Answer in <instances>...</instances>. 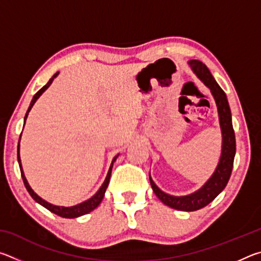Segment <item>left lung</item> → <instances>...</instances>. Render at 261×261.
<instances>
[{"label": "left lung", "mask_w": 261, "mask_h": 261, "mask_svg": "<svg viewBox=\"0 0 261 261\" xmlns=\"http://www.w3.org/2000/svg\"><path fill=\"white\" fill-rule=\"evenodd\" d=\"M188 63L194 74L205 84L206 87L210 88L211 93L215 100L216 107H218L221 135H222V146H221L222 148H221L220 160L214 173L207 179V182L199 190H197L193 193L187 194V196H171V194L163 192L153 182L151 174H149V182H151L155 196L163 204L174 210L193 212L208 205L226 188L228 180L230 178L233 159H235L236 139L231 122V112L226 93L219 86L214 77L212 76L208 68L201 61L190 60Z\"/></svg>", "instance_id": "left-lung-1"}]
</instances>
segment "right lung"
<instances>
[{"instance_id":"1","label":"right lung","mask_w":261,"mask_h":261,"mask_svg":"<svg viewBox=\"0 0 261 261\" xmlns=\"http://www.w3.org/2000/svg\"><path fill=\"white\" fill-rule=\"evenodd\" d=\"M57 74H59V72H56L54 76H53L49 82H48L45 86H43L41 90H39L37 93L34 94L32 101H31L30 103V107L28 109V112H26V115L24 117V125H25V122H26V118H28L29 116V113L30 110L32 109L33 105L35 103V101H37L39 98H40V95L45 92L48 87L50 86V84L53 83V81L57 77ZM20 137H21V134H20ZM20 137H19V141H18V148H17V159H18V163H19V168H20V173H21V178H23V182H24V185L26 190H28L29 193L31 194V197L33 198V199L38 202V204H40L41 206L45 207V208H47L48 211H50L51 213H54L56 215L59 216H62V218H65V219H74V218H78V216H82V215H85L87 213H90V212H92L93 210H95L96 207H98L100 205V202L102 201L103 199V196H105V192L106 190H107L108 188V184H109V179H110V175H112V169H113V165L114 162L116 161V159L118 156V154L116 156H115L113 159L112 161V165H110L109 167V170H108V174L107 176H106V179L105 182L102 183V185H101L100 189L96 191V193L94 194V196H92L90 199H87L85 201L81 202V204H77L74 206H70V207H65V206H56V205H53L50 204V202H48L46 200H43L41 197H39L37 193H35L32 188L30 187V184L28 182V179H26L25 177V174H24V170H23V167H21V160H20V154H19V143H20Z\"/></svg>"}]
</instances>
